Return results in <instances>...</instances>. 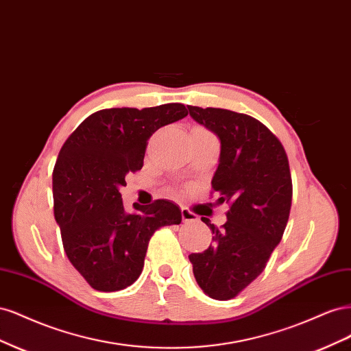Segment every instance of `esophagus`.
<instances>
[{"mask_svg": "<svg viewBox=\"0 0 351 351\" xmlns=\"http://www.w3.org/2000/svg\"><path fill=\"white\" fill-rule=\"evenodd\" d=\"M182 219L183 222H195L197 221V215H195L193 212H190L187 208H182Z\"/></svg>", "mask_w": 351, "mask_h": 351, "instance_id": "esophagus-1", "label": "esophagus"}]
</instances>
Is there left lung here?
Instances as JSON below:
<instances>
[{
    "instance_id": "left-lung-1",
    "label": "left lung",
    "mask_w": 351,
    "mask_h": 351,
    "mask_svg": "<svg viewBox=\"0 0 351 351\" xmlns=\"http://www.w3.org/2000/svg\"><path fill=\"white\" fill-rule=\"evenodd\" d=\"M187 108L221 142L210 184L219 204H230L222 228L202 218L214 243L189 259L204 293L228 300L259 277L281 241L293 197L289 159L281 142L253 117L222 108Z\"/></svg>"
}]
</instances>
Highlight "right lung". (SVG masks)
<instances>
[{"instance_id": "right-lung-1", "label": "right lung", "mask_w": 351, "mask_h": 351, "mask_svg": "<svg viewBox=\"0 0 351 351\" xmlns=\"http://www.w3.org/2000/svg\"><path fill=\"white\" fill-rule=\"evenodd\" d=\"M183 104L110 108L88 117L62 145L52 173L54 217L71 265L98 291L132 285L143 269L147 244L164 226L182 222L171 200L124 209L125 176L143 167L147 139L184 119Z\"/></svg>"}]
</instances>
